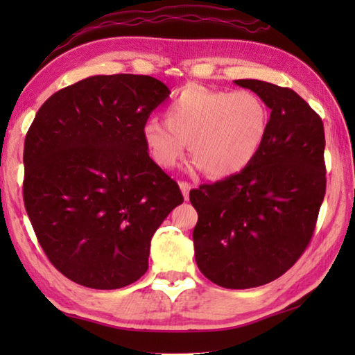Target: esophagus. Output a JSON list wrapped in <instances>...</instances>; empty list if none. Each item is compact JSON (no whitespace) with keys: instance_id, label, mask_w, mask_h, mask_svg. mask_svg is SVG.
I'll use <instances>...</instances> for the list:
<instances>
[{"instance_id":"esophagus-1","label":"esophagus","mask_w":355,"mask_h":355,"mask_svg":"<svg viewBox=\"0 0 355 355\" xmlns=\"http://www.w3.org/2000/svg\"><path fill=\"white\" fill-rule=\"evenodd\" d=\"M180 189L183 192V197L184 200L189 199V191H191V184L186 183V182H180Z\"/></svg>"}]
</instances>
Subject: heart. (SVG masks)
<instances>
[{"mask_svg":"<svg viewBox=\"0 0 355 355\" xmlns=\"http://www.w3.org/2000/svg\"><path fill=\"white\" fill-rule=\"evenodd\" d=\"M268 120V107L254 92L186 86L166 110V122L144 123L142 139L166 169L178 164L189 144L196 164L209 177H230L255 158Z\"/></svg>","mask_w":355,"mask_h":355,"instance_id":"heart-1","label":"heart"}]
</instances>
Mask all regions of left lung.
<instances>
[{
    "instance_id": "left-lung-1",
    "label": "left lung",
    "mask_w": 355,
    "mask_h": 355,
    "mask_svg": "<svg viewBox=\"0 0 355 355\" xmlns=\"http://www.w3.org/2000/svg\"><path fill=\"white\" fill-rule=\"evenodd\" d=\"M271 110L261 148L244 169L189 192L199 214L196 261L213 284L245 290L285 274L307 249L326 194L324 125L288 87L236 80Z\"/></svg>"
}]
</instances>
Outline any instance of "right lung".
Instances as JSON below:
<instances>
[{
  "label": "right lung",
  "instance_id": "obj_1",
  "mask_svg": "<svg viewBox=\"0 0 355 355\" xmlns=\"http://www.w3.org/2000/svg\"><path fill=\"white\" fill-rule=\"evenodd\" d=\"M169 94L147 75H95L53 94L35 114L23 200L48 260L75 284L117 290L141 279L156 228L183 203L142 139Z\"/></svg>",
  "mask_w": 355,
  "mask_h": 355
}]
</instances>
